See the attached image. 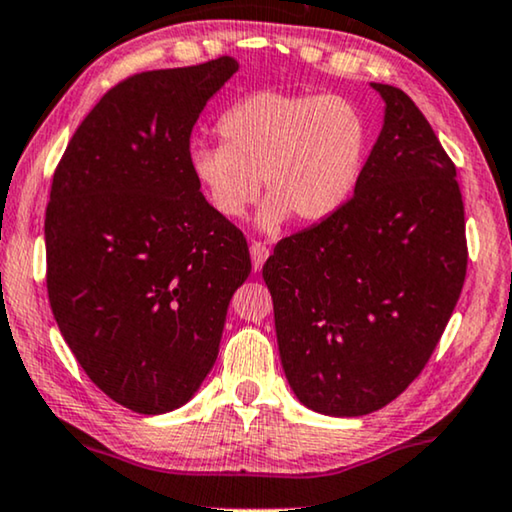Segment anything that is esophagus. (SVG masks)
<instances>
[{
	"label": "esophagus",
	"instance_id": "1",
	"mask_svg": "<svg viewBox=\"0 0 512 512\" xmlns=\"http://www.w3.org/2000/svg\"><path fill=\"white\" fill-rule=\"evenodd\" d=\"M249 254H251V263H254V270H261L263 263L268 261L270 251H268V247H265V244H261V242H251V244H249Z\"/></svg>",
	"mask_w": 512,
	"mask_h": 512
}]
</instances>
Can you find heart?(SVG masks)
<instances>
[{
    "label": "heart",
    "instance_id": "1",
    "mask_svg": "<svg viewBox=\"0 0 512 512\" xmlns=\"http://www.w3.org/2000/svg\"><path fill=\"white\" fill-rule=\"evenodd\" d=\"M223 143L190 145L188 164L211 209L244 216L270 199L261 225L275 230L294 216L320 223L353 195L369 148L367 119L341 96L258 91L221 117Z\"/></svg>",
    "mask_w": 512,
    "mask_h": 512
}]
</instances>
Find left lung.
<instances>
[{"mask_svg":"<svg viewBox=\"0 0 512 512\" xmlns=\"http://www.w3.org/2000/svg\"><path fill=\"white\" fill-rule=\"evenodd\" d=\"M355 195L263 265L284 374L305 407L364 416L404 393L440 343L468 268L456 167L402 89Z\"/></svg>","mask_w":512,"mask_h":512,"instance_id":"1","label":"left lung"}]
</instances>
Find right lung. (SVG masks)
I'll use <instances>...</instances> for the list:
<instances>
[{"label": "right lung", "mask_w": 512, "mask_h": 512, "mask_svg": "<svg viewBox=\"0 0 512 512\" xmlns=\"http://www.w3.org/2000/svg\"><path fill=\"white\" fill-rule=\"evenodd\" d=\"M235 58L126 77L77 126L46 207V291L86 376L138 414L183 407L214 367L242 230L204 199L192 126Z\"/></svg>", "instance_id": "add662e5"}]
</instances>
